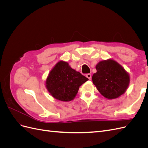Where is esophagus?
<instances>
[{
  "mask_svg": "<svg viewBox=\"0 0 148 148\" xmlns=\"http://www.w3.org/2000/svg\"><path fill=\"white\" fill-rule=\"evenodd\" d=\"M86 77L89 79H91V75L90 73H88V74H86Z\"/></svg>",
  "mask_w": 148,
  "mask_h": 148,
  "instance_id": "esophagus-1",
  "label": "esophagus"
}]
</instances>
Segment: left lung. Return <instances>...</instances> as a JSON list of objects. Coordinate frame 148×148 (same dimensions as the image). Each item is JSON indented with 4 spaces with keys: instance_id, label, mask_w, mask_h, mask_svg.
Here are the masks:
<instances>
[{
    "instance_id": "1",
    "label": "left lung",
    "mask_w": 148,
    "mask_h": 148,
    "mask_svg": "<svg viewBox=\"0 0 148 148\" xmlns=\"http://www.w3.org/2000/svg\"><path fill=\"white\" fill-rule=\"evenodd\" d=\"M96 69L97 72L92 75V80L103 96L109 99H115L126 91L130 77L117 62L111 59L101 61Z\"/></svg>"
}]
</instances>
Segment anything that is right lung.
Masks as SVG:
<instances>
[{"label":"right lung","mask_w":148,"mask_h":148,"mask_svg":"<svg viewBox=\"0 0 148 148\" xmlns=\"http://www.w3.org/2000/svg\"><path fill=\"white\" fill-rule=\"evenodd\" d=\"M88 80L71 69L67 62L60 61L49 73L46 85L48 91L56 99L70 101L75 97L79 86Z\"/></svg>","instance_id":"obj_1"}]
</instances>
